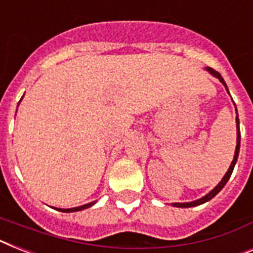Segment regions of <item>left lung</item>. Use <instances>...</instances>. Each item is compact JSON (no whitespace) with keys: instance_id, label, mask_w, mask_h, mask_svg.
I'll list each match as a JSON object with an SVG mask.
<instances>
[{"instance_id":"obj_1","label":"left lung","mask_w":253,"mask_h":253,"mask_svg":"<svg viewBox=\"0 0 253 253\" xmlns=\"http://www.w3.org/2000/svg\"><path fill=\"white\" fill-rule=\"evenodd\" d=\"M207 70H208L209 73L212 74L213 77H215L217 79L221 82V83L225 85V88L227 89V85L226 83H225V80L222 79V77H221V74L218 73V71H215V70H213L212 67H207ZM227 92H229V89H227ZM237 128H238V137H237V148H235V155H234V160L231 161V165H230L229 170H227V173L225 174V176L222 178V180L219 182L217 186L213 188L211 192H209L208 195H205L204 198H201L199 199V200L196 201H192V203H174V207H178V208H190V207H196V205H200V204H204V203H207V201H209L211 199H213L215 196V195L218 194L219 191L222 190L223 186L227 183V180L230 179V176H231V173H233V170H234V166H235V164H237V160H238V155H239V148H240V130H239V118L237 117Z\"/></svg>"}]
</instances>
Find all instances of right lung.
Masks as SVG:
<instances>
[{
	"mask_svg": "<svg viewBox=\"0 0 253 253\" xmlns=\"http://www.w3.org/2000/svg\"><path fill=\"white\" fill-rule=\"evenodd\" d=\"M94 204V201L93 203H88V204L85 205H82V207H78V208H70V209H61L58 208L57 211H59V212H65V213H70V212H78V211H82V209H87L89 208V207H92V205Z\"/></svg>",
	"mask_w": 253,
	"mask_h": 253,
	"instance_id": "obj_1",
	"label": "right lung"
}]
</instances>
